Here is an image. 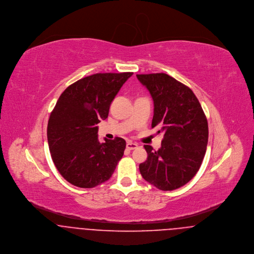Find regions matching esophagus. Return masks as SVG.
Masks as SVG:
<instances>
[{
  "mask_svg": "<svg viewBox=\"0 0 254 254\" xmlns=\"http://www.w3.org/2000/svg\"><path fill=\"white\" fill-rule=\"evenodd\" d=\"M126 147H127V149L132 150V149L137 148V147H138V145H137V144H135V143H132V142H127V144H126Z\"/></svg>",
  "mask_w": 254,
  "mask_h": 254,
  "instance_id": "esophagus-1",
  "label": "esophagus"
}]
</instances>
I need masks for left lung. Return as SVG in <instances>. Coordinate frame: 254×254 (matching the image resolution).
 Wrapping results in <instances>:
<instances>
[{
    "label": "left lung",
    "instance_id": "left-lung-1",
    "mask_svg": "<svg viewBox=\"0 0 254 254\" xmlns=\"http://www.w3.org/2000/svg\"><path fill=\"white\" fill-rule=\"evenodd\" d=\"M153 100L151 128L163 132L161 147L145 145L147 158L140 172L161 190H173L190 181L198 171L208 142V124L192 91L165 73L137 74Z\"/></svg>",
    "mask_w": 254,
    "mask_h": 254
}]
</instances>
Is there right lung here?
I'll use <instances>...</instances> for the list:
<instances>
[{
	"instance_id": "add662e5",
	"label": "right lung",
	"mask_w": 254,
	"mask_h": 254,
	"mask_svg": "<svg viewBox=\"0 0 254 254\" xmlns=\"http://www.w3.org/2000/svg\"><path fill=\"white\" fill-rule=\"evenodd\" d=\"M133 72L97 73L68 86L51 112L47 136L52 159L66 180L90 189L108 181L124 154L126 142L116 137L101 143L98 126Z\"/></svg>"
}]
</instances>
